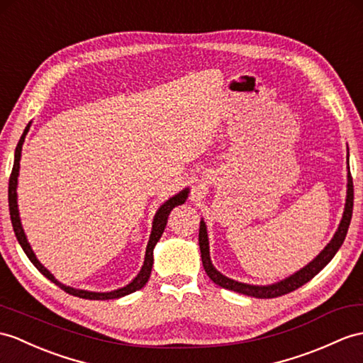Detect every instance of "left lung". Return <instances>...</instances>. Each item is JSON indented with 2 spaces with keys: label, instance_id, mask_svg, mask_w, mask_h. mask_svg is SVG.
<instances>
[{
  "label": "left lung",
  "instance_id": "left-lung-1",
  "mask_svg": "<svg viewBox=\"0 0 363 363\" xmlns=\"http://www.w3.org/2000/svg\"><path fill=\"white\" fill-rule=\"evenodd\" d=\"M348 183H347V199H345V208H343V216L339 223L337 231L333 235L331 242L325 246V248L320 251V254L317 257L309 262L306 267L302 269H298L294 272L293 276H289L284 280L277 281V284L272 285H250V284H242V281H237L234 279H229L223 276L222 272L217 271L214 264L211 262V254H209V238H208V229L205 220H200V231H199V245H200V252H201V262H203V268H205L206 274L209 279L214 281L216 285L222 286L228 291H234V293L238 294H245V296H251V297H257V298H272V297H279L291 293L302 285L308 284L314 276H317L326 264H328L335 252L339 251L342 246L345 237H347L350 222H351V216H352V201H354V189H352V179L350 174V166H348Z\"/></svg>",
  "mask_w": 363,
  "mask_h": 363
}]
</instances>
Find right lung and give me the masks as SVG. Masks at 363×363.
<instances>
[{"mask_svg": "<svg viewBox=\"0 0 363 363\" xmlns=\"http://www.w3.org/2000/svg\"><path fill=\"white\" fill-rule=\"evenodd\" d=\"M32 121H29V125L26 126L23 135L18 141V145H16L15 149V158H13V167H12V174H11V180H9V211H11V220H12V226H13V231L16 235V240L21 245L23 251L28 255L29 260L33 263V267L37 268L44 277L49 279L50 281H54L57 286H60L63 291H66L67 294H72L75 297L79 298H89V300H111V298H120V297H125L128 294L135 293V291L143 288L149 276H151V271H152V263H154V248L157 242L160 240V237L164 231L166 223H167V217H169L171 211L179 206L183 205L184 201H186L188 196H189V188H184L182 189L179 194H175L169 200H166L163 205L157 209L155 216H154V222H152V231L151 235H149V242L146 246V254H145V262H143V267H141L140 272L137 274V277L128 284L126 286L118 288V289H113V291H108V293H95V291H86V289H78V288H72V286H66L65 284H61L58 281L54 274H52L48 268H44V264L40 263V260L37 259V255H35L33 250L30 248V243L28 242V237H26V233L23 229L21 225V218H20V211H18V194H16V188H18V175H20V160H21V149H23V143H24V138L28 135V132L30 129Z\"/></svg>", "mask_w": 363, "mask_h": 363, "instance_id": "1", "label": "right lung"}]
</instances>
